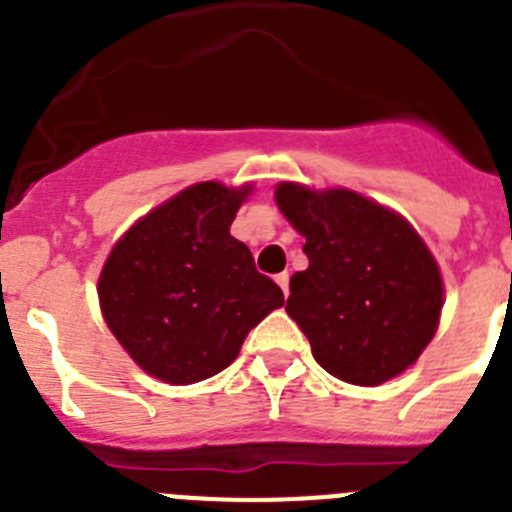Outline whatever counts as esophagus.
<instances>
[{
  "mask_svg": "<svg viewBox=\"0 0 512 512\" xmlns=\"http://www.w3.org/2000/svg\"><path fill=\"white\" fill-rule=\"evenodd\" d=\"M275 280H278V285H280V288H283V295H285V298H288V293H290V278H288V272H280V275H278V278H275Z\"/></svg>",
  "mask_w": 512,
  "mask_h": 512,
  "instance_id": "34e87169",
  "label": "esophagus"
}]
</instances>
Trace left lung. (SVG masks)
Listing matches in <instances>:
<instances>
[{"mask_svg":"<svg viewBox=\"0 0 512 512\" xmlns=\"http://www.w3.org/2000/svg\"><path fill=\"white\" fill-rule=\"evenodd\" d=\"M275 202L305 237L308 267L285 310L336 379L379 386L419 358L444 305L432 252L401 214L351 189L283 181Z\"/></svg>","mask_w":512,"mask_h":512,"instance_id":"obj_1","label":"left lung"}]
</instances>
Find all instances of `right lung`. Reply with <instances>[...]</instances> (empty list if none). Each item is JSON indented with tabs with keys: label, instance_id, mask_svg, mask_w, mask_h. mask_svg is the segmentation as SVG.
Here are the masks:
<instances>
[{
	"label": "right lung",
	"instance_id": "1",
	"mask_svg": "<svg viewBox=\"0 0 512 512\" xmlns=\"http://www.w3.org/2000/svg\"><path fill=\"white\" fill-rule=\"evenodd\" d=\"M250 186L202 181L138 219L105 260L103 318L128 356L166 384L232 364L247 333L285 303L229 227Z\"/></svg>",
	"mask_w": 512,
	"mask_h": 512
}]
</instances>
